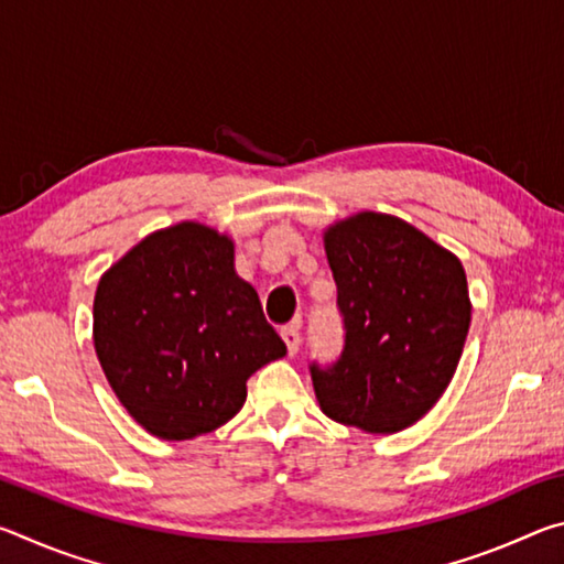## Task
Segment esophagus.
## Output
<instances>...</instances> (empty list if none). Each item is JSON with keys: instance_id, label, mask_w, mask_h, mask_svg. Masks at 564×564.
<instances>
[{"instance_id": "34e87169", "label": "esophagus", "mask_w": 564, "mask_h": 564, "mask_svg": "<svg viewBox=\"0 0 564 564\" xmlns=\"http://www.w3.org/2000/svg\"><path fill=\"white\" fill-rule=\"evenodd\" d=\"M281 336L285 340V346H289L291 356H295V352H299V348H301V326H299V321L289 323V326L281 330Z\"/></svg>"}]
</instances>
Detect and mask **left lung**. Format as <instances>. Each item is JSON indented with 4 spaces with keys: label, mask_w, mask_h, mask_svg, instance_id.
Segmentation results:
<instances>
[{
    "label": "left lung",
    "mask_w": 564,
    "mask_h": 564,
    "mask_svg": "<svg viewBox=\"0 0 564 564\" xmlns=\"http://www.w3.org/2000/svg\"><path fill=\"white\" fill-rule=\"evenodd\" d=\"M343 318L340 356L311 362L330 420L398 433L431 410L460 360L470 328L463 263L405 221L358 214L326 234Z\"/></svg>",
    "instance_id": "1"
}]
</instances>
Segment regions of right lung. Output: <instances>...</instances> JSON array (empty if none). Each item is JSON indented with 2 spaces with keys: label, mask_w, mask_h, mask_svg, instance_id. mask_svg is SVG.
Instances as JSON below:
<instances>
[{
  "label": "right lung",
  "mask_w": 564,
  "mask_h": 564,
  "mask_svg": "<svg viewBox=\"0 0 564 564\" xmlns=\"http://www.w3.org/2000/svg\"><path fill=\"white\" fill-rule=\"evenodd\" d=\"M94 348L121 405L164 441L228 423L246 380L285 356L231 238L202 224L147 236L101 275Z\"/></svg>",
  "instance_id": "obj_1"
}]
</instances>
